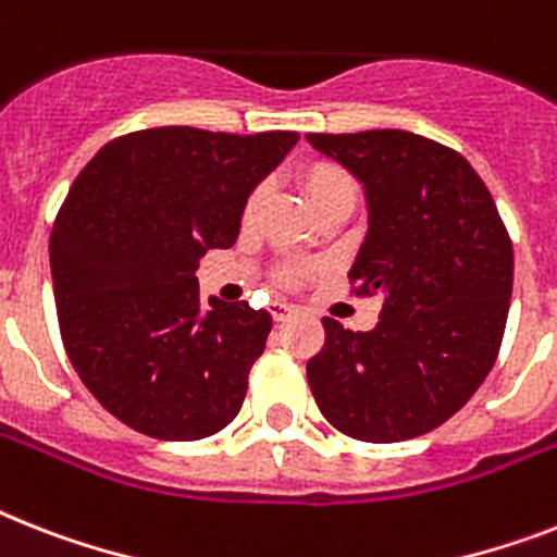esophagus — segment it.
<instances>
[{
  "label": "esophagus",
  "mask_w": 557,
  "mask_h": 557,
  "mask_svg": "<svg viewBox=\"0 0 557 557\" xmlns=\"http://www.w3.org/2000/svg\"><path fill=\"white\" fill-rule=\"evenodd\" d=\"M294 306H288V302H271V318L277 320V323H283V320H288L294 314Z\"/></svg>",
  "instance_id": "1"
}]
</instances>
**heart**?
I'll return each mask as SVG.
<instances>
[{"label":"heart","instance_id":"b5f03b06","mask_svg":"<svg viewBox=\"0 0 557 557\" xmlns=\"http://www.w3.org/2000/svg\"><path fill=\"white\" fill-rule=\"evenodd\" d=\"M300 185L311 206H314V211L323 208L329 200H334V197H341V194H355V180H351L349 171L325 160L309 162V165L300 171ZM260 202H263V191H260V188L248 194L246 206H243V223H251V220H255ZM311 274H314V265L302 263V260H283V263H277V269H274V277H277V283H283V286H300L302 280H309Z\"/></svg>","mask_w":557,"mask_h":557}]
</instances>
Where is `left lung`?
<instances>
[{
    "label": "left lung",
    "mask_w": 557,
    "mask_h": 557,
    "mask_svg": "<svg viewBox=\"0 0 557 557\" xmlns=\"http://www.w3.org/2000/svg\"><path fill=\"white\" fill-rule=\"evenodd\" d=\"M363 183L369 232L355 294H381L372 332L323 318L306 363L311 395L343 435L397 443L455 414L490 374L512 297V239L458 151L409 131L306 134Z\"/></svg>",
    "instance_id": "1"
}]
</instances>
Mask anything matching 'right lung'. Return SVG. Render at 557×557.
Returning a JSON list of instances; mask_svg holds the SVG:
<instances>
[{"label":"right lung","mask_w":557,"mask_h":557,"mask_svg":"<svg viewBox=\"0 0 557 557\" xmlns=\"http://www.w3.org/2000/svg\"><path fill=\"white\" fill-rule=\"evenodd\" d=\"M300 134L165 125L111 139L79 171L51 232L59 332L88 392L157 441H200L237 418L269 311L200 300L208 248Z\"/></svg>","instance_id":"right-lung-1"}]
</instances>
